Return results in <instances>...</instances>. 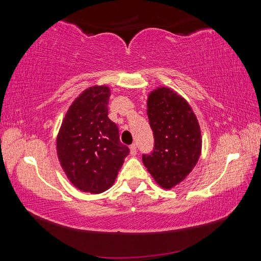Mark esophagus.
<instances>
[{"instance_id": "34e87169", "label": "esophagus", "mask_w": 261, "mask_h": 261, "mask_svg": "<svg viewBox=\"0 0 261 261\" xmlns=\"http://www.w3.org/2000/svg\"><path fill=\"white\" fill-rule=\"evenodd\" d=\"M130 154L134 156L137 154V145L136 144H132L130 146Z\"/></svg>"}]
</instances>
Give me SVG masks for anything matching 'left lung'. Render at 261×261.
<instances>
[{
    "label": "left lung",
    "instance_id": "obj_1",
    "mask_svg": "<svg viewBox=\"0 0 261 261\" xmlns=\"http://www.w3.org/2000/svg\"><path fill=\"white\" fill-rule=\"evenodd\" d=\"M147 116L154 135L152 153L144 166L163 189L182 182L201 153L200 126L187 100L168 87H158L147 99Z\"/></svg>",
    "mask_w": 261,
    "mask_h": 261
}]
</instances>
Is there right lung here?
<instances>
[{
    "mask_svg": "<svg viewBox=\"0 0 261 261\" xmlns=\"http://www.w3.org/2000/svg\"><path fill=\"white\" fill-rule=\"evenodd\" d=\"M108 86L87 88L70 106L57 135V156L74 187L101 193L114 184L130 149L108 117Z\"/></svg>",
    "mask_w": 261,
    "mask_h": 261,
    "instance_id": "right-lung-1",
    "label": "right lung"
}]
</instances>
